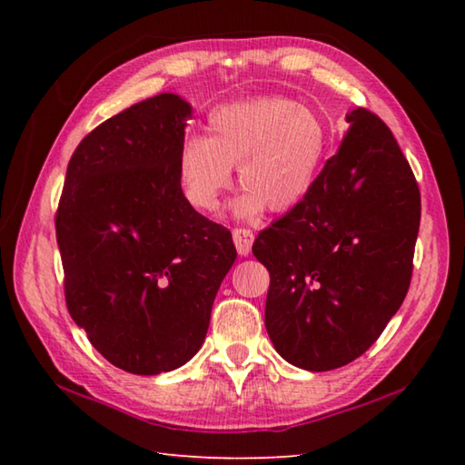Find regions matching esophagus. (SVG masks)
Segmentation results:
<instances>
[{
    "mask_svg": "<svg viewBox=\"0 0 465 465\" xmlns=\"http://www.w3.org/2000/svg\"><path fill=\"white\" fill-rule=\"evenodd\" d=\"M232 235H233V243H235V250H238V254L248 256L252 250V243H254V233L246 230V227H235Z\"/></svg>",
    "mask_w": 465,
    "mask_h": 465,
    "instance_id": "34e87169",
    "label": "esophagus"
}]
</instances>
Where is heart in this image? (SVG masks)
<instances>
[{
  "instance_id": "heart-1",
  "label": "heart",
  "mask_w": 465,
  "mask_h": 465,
  "mask_svg": "<svg viewBox=\"0 0 465 465\" xmlns=\"http://www.w3.org/2000/svg\"><path fill=\"white\" fill-rule=\"evenodd\" d=\"M330 127L316 108L282 96L252 98L211 110L207 137L188 133L178 147V178L186 201L217 211L233 183L238 217L295 209L316 184L328 152Z\"/></svg>"
}]
</instances>
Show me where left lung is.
<instances>
[{
    "label": "left lung",
    "mask_w": 465,
    "mask_h": 465,
    "mask_svg": "<svg viewBox=\"0 0 465 465\" xmlns=\"http://www.w3.org/2000/svg\"><path fill=\"white\" fill-rule=\"evenodd\" d=\"M349 131L310 194L258 233L271 274L264 326L279 355L308 371L338 369L371 346L411 287L420 193L380 116Z\"/></svg>",
    "instance_id": "1"
}]
</instances>
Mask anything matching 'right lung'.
<instances>
[{
    "label": "right lung",
    "mask_w": 465,
    "mask_h": 465,
    "mask_svg": "<svg viewBox=\"0 0 465 465\" xmlns=\"http://www.w3.org/2000/svg\"><path fill=\"white\" fill-rule=\"evenodd\" d=\"M193 106L157 94L98 124L69 160L54 227L74 322L114 367L174 371L199 352L235 261L232 233L178 178Z\"/></svg>",
    "instance_id": "add662e5"
}]
</instances>
